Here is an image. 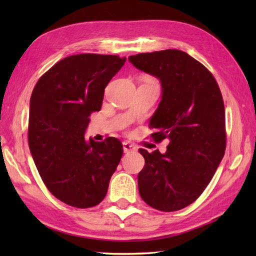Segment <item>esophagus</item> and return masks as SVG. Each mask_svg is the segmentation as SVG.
Wrapping results in <instances>:
<instances>
[{"label":"esophagus","mask_w":256,"mask_h":256,"mask_svg":"<svg viewBox=\"0 0 256 256\" xmlns=\"http://www.w3.org/2000/svg\"><path fill=\"white\" fill-rule=\"evenodd\" d=\"M123 150H124L125 154L133 152V151L136 150V146L131 144H128V142H124V144H123Z\"/></svg>","instance_id":"esophagus-1"}]
</instances>
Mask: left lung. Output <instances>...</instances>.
<instances>
[{
  "label": "left lung",
  "mask_w": 256,
  "mask_h": 256,
  "mask_svg": "<svg viewBox=\"0 0 256 256\" xmlns=\"http://www.w3.org/2000/svg\"><path fill=\"white\" fill-rule=\"evenodd\" d=\"M138 70L156 76L162 100L150 118L156 142L167 151L140 149L146 164L138 175L146 204L172 212L190 206L214 177L226 149L224 106L214 76L188 53L164 50L128 58Z\"/></svg>",
  "instance_id": "1"
}]
</instances>
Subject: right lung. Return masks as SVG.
Returning <instances> with one entry per match:
<instances>
[{"label": "right lung", "mask_w": 256, "mask_h": 256, "mask_svg": "<svg viewBox=\"0 0 256 256\" xmlns=\"http://www.w3.org/2000/svg\"><path fill=\"white\" fill-rule=\"evenodd\" d=\"M126 58L79 54L60 60L34 86L30 98L28 142L46 188L76 208H92L106 196L123 154L115 138L86 140L92 112Z\"/></svg>", "instance_id": "1"}]
</instances>
